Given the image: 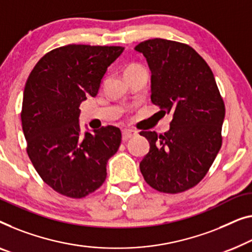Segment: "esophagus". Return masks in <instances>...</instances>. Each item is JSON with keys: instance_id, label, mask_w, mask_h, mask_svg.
<instances>
[{"instance_id": "34e87169", "label": "esophagus", "mask_w": 252, "mask_h": 252, "mask_svg": "<svg viewBox=\"0 0 252 252\" xmlns=\"http://www.w3.org/2000/svg\"><path fill=\"white\" fill-rule=\"evenodd\" d=\"M137 135L136 130H132V129H124L123 130V141H127L128 138L135 137Z\"/></svg>"}]
</instances>
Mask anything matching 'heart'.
I'll use <instances>...</instances> for the list:
<instances>
[{"instance_id":"obj_1","label":"heart","mask_w":252,"mask_h":252,"mask_svg":"<svg viewBox=\"0 0 252 252\" xmlns=\"http://www.w3.org/2000/svg\"><path fill=\"white\" fill-rule=\"evenodd\" d=\"M142 69H144V68L141 67L140 64H132V65H129V67L126 69V70H125V75H126V74H130V72H134V71L142 70Z\"/></svg>"}]
</instances>
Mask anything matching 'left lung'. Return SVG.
Listing matches in <instances>:
<instances>
[{"label": "left lung", "mask_w": 252, "mask_h": 252, "mask_svg": "<svg viewBox=\"0 0 252 252\" xmlns=\"http://www.w3.org/2000/svg\"><path fill=\"white\" fill-rule=\"evenodd\" d=\"M134 50L150 68L152 103L163 116L173 115L166 133H140L150 143L141 173L157 191H187L206 176L220 150L224 101L209 65L191 46L153 38Z\"/></svg>", "instance_id": "obj_1"}]
</instances>
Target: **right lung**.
I'll return each instance as SVG.
<instances>
[{
  "mask_svg": "<svg viewBox=\"0 0 252 252\" xmlns=\"http://www.w3.org/2000/svg\"><path fill=\"white\" fill-rule=\"evenodd\" d=\"M122 46L70 44L46 53L24 90L21 123L27 153L42 180L69 198H83L107 177L122 133L107 126L92 132L79 125V105L99 92L107 69Z\"/></svg>",
  "mask_w": 252,
  "mask_h": 252,
  "instance_id": "add662e5",
  "label": "right lung"
}]
</instances>
